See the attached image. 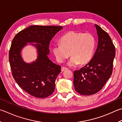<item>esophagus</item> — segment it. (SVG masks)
Here are the masks:
<instances>
[{
	"mask_svg": "<svg viewBox=\"0 0 122 122\" xmlns=\"http://www.w3.org/2000/svg\"><path fill=\"white\" fill-rule=\"evenodd\" d=\"M68 69V68H66V67H62V69H61V71H64L67 70Z\"/></svg>",
	"mask_w": 122,
	"mask_h": 122,
	"instance_id": "obj_1",
	"label": "esophagus"
}]
</instances>
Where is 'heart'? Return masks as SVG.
Returning <instances> with one entry per match:
<instances>
[{
  "label": "heart",
  "mask_w": 122,
  "mask_h": 122,
  "mask_svg": "<svg viewBox=\"0 0 122 122\" xmlns=\"http://www.w3.org/2000/svg\"><path fill=\"white\" fill-rule=\"evenodd\" d=\"M60 43L52 46V52L57 61L63 62L71 56L67 64L73 66L79 63L85 64L92 59L96 46V41L90 33L69 31L60 39Z\"/></svg>",
  "instance_id": "obj_1"
}]
</instances>
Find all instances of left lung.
Here are the masks:
<instances>
[{"label":"left lung","mask_w":122,"mask_h":122,"mask_svg":"<svg viewBox=\"0 0 122 122\" xmlns=\"http://www.w3.org/2000/svg\"><path fill=\"white\" fill-rule=\"evenodd\" d=\"M98 46L92 59L79 70L74 71L75 90L82 95L100 91L110 78L113 71L115 48L108 33L96 24Z\"/></svg>","instance_id":"obj_1"}]
</instances>
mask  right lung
I'll return each instance as SVG.
<instances>
[{"mask_svg":"<svg viewBox=\"0 0 122 122\" xmlns=\"http://www.w3.org/2000/svg\"><path fill=\"white\" fill-rule=\"evenodd\" d=\"M62 28L60 26H30L18 33L12 41L9 52L12 75L20 87L31 96L44 98L54 91L61 66L52 62L47 56L50 41ZM27 42L37 50V59L31 63H25L21 55Z\"/></svg>","mask_w":122,"mask_h":122,"instance_id":"right-lung-1","label":"right lung"}]
</instances>
